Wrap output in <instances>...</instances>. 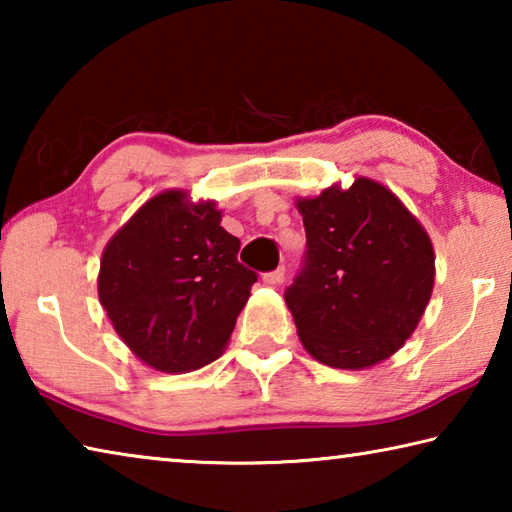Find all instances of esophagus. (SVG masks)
<instances>
[{
  "instance_id": "34e87169",
  "label": "esophagus",
  "mask_w": 512,
  "mask_h": 512,
  "mask_svg": "<svg viewBox=\"0 0 512 512\" xmlns=\"http://www.w3.org/2000/svg\"><path fill=\"white\" fill-rule=\"evenodd\" d=\"M264 282L266 284H280V282H284V266L275 268V271H271V273H264Z\"/></svg>"
}]
</instances>
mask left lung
<instances>
[{
    "instance_id": "obj_1",
    "label": "left lung",
    "mask_w": 512,
    "mask_h": 512,
    "mask_svg": "<svg viewBox=\"0 0 512 512\" xmlns=\"http://www.w3.org/2000/svg\"><path fill=\"white\" fill-rule=\"evenodd\" d=\"M296 205L307 253L284 300L302 345L341 370L388 359L429 305L436 275L429 235L391 189L370 178Z\"/></svg>"
}]
</instances>
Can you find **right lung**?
<instances>
[{
	"label": "right lung",
	"mask_w": 512,
	"mask_h": 512,
	"mask_svg": "<svg viewBox=\"0 0 512 512\" xmlns=\"http://www.w3.org/2000/svg\"><path fill=\"white\" fill-rule=\"evenodd\" d=\"M221 228L214 201L153 196L108 241L99 300L137 359L160 372L198 370L221 357L257 273Z\"/></svg>",
	"instance_id": "right-lung-1"
}]
</instances>
